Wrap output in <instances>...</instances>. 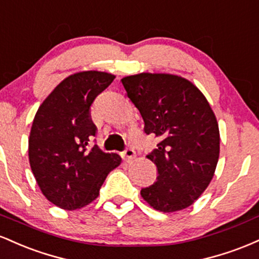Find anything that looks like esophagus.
<instances>
[{"label": "esophagus", "mask_w": 259, "mask_h": 259, "mask_svg": "<svg viewBox=\"0 0 259 259\" xmlns=\"http://www.w3.org/2000/svg\"><path fill=\"white\" fill-rule=\"evenodd\" d=\"M134 157H135V151H134V148L126 147L123 152L124 160H127V162H129V160H132Z\"/></svg>", "instance_id": "esophagus-1"}]
</instances>
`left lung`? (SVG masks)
<instances>
[{"label":"left lung","instance_id":"8db88e82","mask_svg":"<svg viewBox=\"0 0 259 259\" xmlns=\"http://www.w3.org/2000/svg\"><path fill=\"white\" fill-rule=\"evenodd\" d=\"M121 84L145 133L160 139L147 154L158 177L141 189L142 198L164 213L191 206L209 185L219 158V127L209 103L192 82L171 74L141 73Z\"/></svg>","mask_w":259,"mask_h":259}]
</instances>
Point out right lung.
Instances as JSON below:
<instances>
[{"mask_svg": "<svg viewBox=\"0 0 259 259\" xmlns=\"http://www.w3.org/2000/svg\"><path fill=\"white\" fill-rule=\"evenodd\" d=\"M114 75L80 72L65 78L38 107L29 138V162L50 202L73 210L100 195L107 175L120 164L117 153L91 146L97 127L91 105Z\"/></svg>", "mask_w": 259, "mask_h": 259, "instance_id": "right-lung-1", "label": "right lung"}]
</instances>
